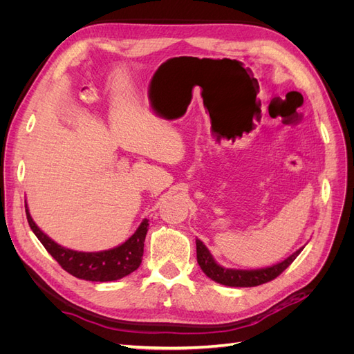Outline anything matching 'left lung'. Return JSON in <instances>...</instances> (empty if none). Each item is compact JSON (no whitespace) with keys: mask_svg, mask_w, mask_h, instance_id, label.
I'll return each mask as SVG.
<instances>
[{"mask_svg":"<svg viewBox=\"0 0 354 354\" xmlns=\"http://www.w3.org/2000/svg\"><path fill=\"white\" fill-rule=\"evenodd\" d=\"M301 251L303 248H299L292 255H289L288 259H285L282 263H277L270 267H264V269L236 270L226 269V267L217 264L216 260L212 259V255L207 246L199 239H196V259L202 272L205 273L209 279L226 286H259L261 283L270 282L274 277L279 276L286 267L297 259L298 254Z\"/></svg>","mask_w":354,"mask_h":354,"instance_id":"obj_1","label":"left lung"}]
</instances>
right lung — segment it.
<instances>
[{
  "label": "right lung",
  "instance_id": "right-lung-1",
  "mask_svg": "<svg viewBox=\"0 0 354 354\" xmlns=\"http://www.w3.org/2000/svg\"><path fill=\"white\" fill-rule=\"evenodd\" d=\"M28 223L35 233L39 242L44 245L48 254L55 259L63 270H66L78 279L91 281V282H111L118 281L121 277L133 273L138 269L142 263L145 238L149 229V220L145 218L140 226L134 232L130 239H127L120 246L112 250L99 251V252H81L65 248L42 232L35 221L32 220L28 205H25Z\"/></svg>",
  "mask_w": 354,
  "mask_h": 354
}]
</instances>
